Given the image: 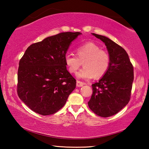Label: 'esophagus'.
Returning <instances> with one entry per match:
<instances>
[{"mask_svg":"<svg viewBox=\"0 0 149 149\" xmlns=\"http://www.w3.org/2000/svg\"><path fill=\"white\" fill-rule=\"evenodd\" d=\"M84 85H85V84H84V82L80 81H76L77 87H82Z\"/></svg>","mask_w":149,"mask_h":149,"instance_id":"1","label":"esophagus"}]
</instances>
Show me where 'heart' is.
<instances>
[{
    "label": "heart",
    "instance_id": "b5f03b06",
    "mask_svg": "<svg viewBox=\"0 0 149 149\" xmlns=\"http://www.w3.org/2000/svg\"><path fill=\"white\" fill-rule=\"evenodd\" d=\"M76 56L67 54L64 61L71 74L76 73L83 63L84 67L77 74V77L80 79H89L93 76L95 78L101 77L110 67V55L94 42H89L78 47Z\"/></svg>",
    "mask_w": 149,
    "mask_h": 149
}]
</instances>
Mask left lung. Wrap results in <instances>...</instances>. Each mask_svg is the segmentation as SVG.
<instances>
[{"label":"left lung","instance_id":"1","mask_svg":"<svg viewBox=\"0 0 149 149\" xmlns=\"http://www.w3.org/2000/svg\"><path fill=\"white\" fill-rule=\"evenodd\" d=\"M107 46L110 57L107 72L92 85L93 94L88 105L95 114L107 118L128 104L134 78L133 66L124 49L108 37L93 33Z\"/></svg>","mask_w":149,"mask_h":149}]
</instances>
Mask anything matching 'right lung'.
Returning a JSON list of instances; mask_svg holds the SVG:
<instances>
[{"instance_id": "add662e5", "label": "right lung", "mask_w": 149, "mask_h": 149, "mask_svg": "<svg viewBox=\"0 0 149 149\" xmlns=\"http://www.w3.org/2000/svg\"><path fill=\"white\" fill-rule=\"evenodd\" d=\"M79 32H64L30 45L19 62L17 93L24 104L42 116L64 107L76 86L64 58Z\"/></svg>"}]
</instances>
